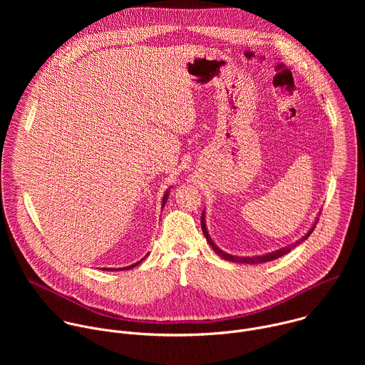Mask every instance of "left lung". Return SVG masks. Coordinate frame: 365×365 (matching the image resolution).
<instances>
[{"mask_svg":"<svg viewBox=\"0 0 365 365\" xmlns=\"http://www.w3.org/2000/svg\"><path fill=\"white\" fill-rule=\"evenodd\" d=\"M200 224H202V232H203V235L206 237V241L210 242V245L214 248V251H215L221 258L227 259V262L242 263V264H257V263H267V262H272V259H276V258H279V257H282V255L287 254L289 251H292V248H294V247H297L300 242H303V241H304V240H306L312 232H314V230H315V225H314V227L310 228V231H309L303 238H300L299 241H296V242H293V244H290V245H287V247H283V248H280V250H277V251L269 252V254H266V255H257V257H238V255L227 254V252H224L221 248H218V247L215 245V242L212 241V238L210 237V234H207V231H206V225H205V212H202Z\"/></svg>","mask_w":365,"mask_h":365,"instance_id":"1","label":"left lung"}]
</instances>
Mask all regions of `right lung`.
Masks as SVG:
<instances>
[{"label":"right lung","instance_id":"1","mask_svg":"<svg viewBox=\"0 0 365 365\" xmlns=\"http://www.w3.org/2000/svg\"><path fill=\"white\" fill-rule=\"evenodd\" d=\"M168 196H169V192H166V195L163 196V203H162V206H165V203H166V200H168ZM144 259V258H143ZM143 259H140L138 263H134V264H131V266H128V267H123V269H103V270H130V269H133V267H135L137 264H140Z\"/></svg>","mask_w":365,"mask_h":365}]
</instances>
